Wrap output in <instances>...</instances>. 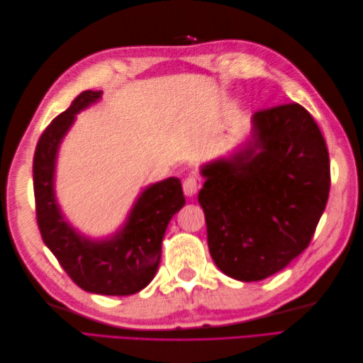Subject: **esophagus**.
Returning <instances> with one entry per match:
<instances>
[{
    "label": "esophagus",
    "mask_w": 363,
    "mask_h": 363,
    "mask_svg": "<svg viewBox=\"0 0 363 363\" xmlns=\"http://www.w3.org/2000/svg\"><path fill=\"white\" fill-rule=\"evenodd\" d=\"M182 189H184V194H186L187 196H194L196 191L199 190L198 177L187 176L186 179H184V182H182Z\"/></svg>",
    "instance_id": "34e87169"
}]
</instances>
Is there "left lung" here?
<instances>
[{"label": "left lung", "instance_id": "left-lung-1", "mask_svg": "<svg viewBox=\"0 0 363 363\" xmlns=\"http://www.w3.org/2000/svg\"><path fill=\"white\" fill-rule=\"evenodd\" d=\"M252 120L256 142L204 167L198 195L213 262L243 282L277 273L309 246L330 189L325 137L303 106L260 109Z\"/></svg>", "mask_w": 363, "mask_h": 363}]
</instances>
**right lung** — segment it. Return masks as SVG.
<instances>
[{"mask_svg": "<svg viewBox=\"0 0 363 363\" xmlns=\"http://www.w3.org/2000/svg\"><path fill=\"white\" fill-rule=\"evenodd\" d=\"M101 94V90L82 91L38 138L33 164L35 215L45 245L76 285L98 295L126 296L145 289L156 274L162 238L186 198L177 177L154 184L138 198L121 234L101 243L79 237L62 220L52 191L57 146L72 126L74 113Z\"/></svg>", "mask_w": 363, "mask_h": 363, "instance_id": "1", "label": "right lung"}]
</instances>
